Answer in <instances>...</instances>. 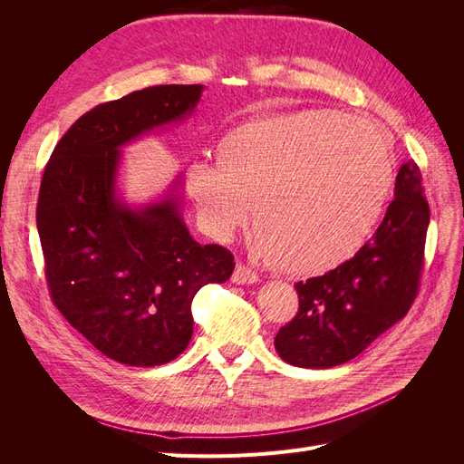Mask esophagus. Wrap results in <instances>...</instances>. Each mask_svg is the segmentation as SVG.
Listing matches in <instances>:
<instances>
[{"label": "esophagus", "mask_w": 464, "mask_h": 464, "mask_svg": "<svg viewBox=\"0 0 464 464\" xmlns=\"http://www.w3.org/2000/svg\"><path fill=\"white\" fill-rule=\"evenodd\" d=\"M232 283H236V285H254V283H257V275L240 263V265H236V269L232 273Z\"/></svg>", "instance_id": "1"}]
</instances>
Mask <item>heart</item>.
Returning a JSON list of instances; mask_svg holds the SVG:
<instances>
[{"label":"heart","instance_id":"b5f03b06","mask_svg":"<svg viewBox=\"0 0 464 464\" xmlns=\"http://www.w3.org/2000/svg\"><path fill=\"white\" fill-rule=\"evenodd\" d=\"M395 179L387 133L372 120L300 110L237 125L217 164L186 168V189L215 240L247 220L280 271L312 275L353 257L382 217Z\"/></svg>","mask_w":464,"mask_h":464}]
</instances>
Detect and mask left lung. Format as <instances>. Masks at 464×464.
<instances>
[{
    "mask_svg": "<svg viewBox=\"0 0 464 464\" xmlns=\"http://www.w3.org/2000/svg\"><path fill=\"white\" fill-rule=\"evenodd\" d=\"M422 191L420 168L406 160L372 240L336 269L296 283L298 314L275 336L280 358L298 368L341 366L409 314L430 224Z\"/></svg>",
    "mask_w": 464,
    "mask_h": 464,
    "instance_id": "1",
    "label": "left lung"
}]
</instances>
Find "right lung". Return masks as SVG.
<instances>
[{"mask_svg": "<svg viewBox=\"0 0 464 464\" xmlns=\"http://www.w3.org/2000/svg\"><path fill=\"white\" fill-rule=\"evenodd\" d=\"M203 85L135 91L82 114L55 145L42 176L36 227L50 296L101 353L125 366L178 358L193 334L201 286L227 283L234 256L195 242L178 184L131 207L116 191L121 147L193 114Z\"/></svg>", "mask_w": 464, "mask_h": 464, "instance_id": "obj_1", "label": "right lung"}]
</instances>
